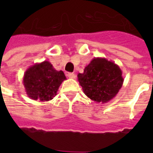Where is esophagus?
Wrapping results in <instances>:
<instances>
[{"label":"esophagus","mask_w":153,"mask_h":153,"mask_svg":"<svg viewBox=\"0 0 153 153\" xmlns=\"http://www.w3.org/2000/svg\"><path fill=\"white\" fill-rule=\"evenodd\" d=\"M67 76H68V78H70V79H74L76 78V74H74V73H68V74H67Z\"/></svg>","instance_id":"obj_1"}]
</instances>
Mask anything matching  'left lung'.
<instances>
[{"label":"left lung","instance_id":"8db88e82","mask_svg":"<svg viewBox=\"0 0 153 153\" xmlns=\"http://www.w3.org/2000/svg\"><path fill=\"white\" fill-rule=\"evenodd\" d=\"M78 80L84 94L96 102L106 103L114 98L123 85L118 65L105 58H94L79 73Z\"/></svg>","mask_w":153,"mask_h":153}]
</instances>
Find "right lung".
Segmentation results:
<instances>
[{
    "label": "right lung",
    "mask_w": 153,
    "mask_h": 153,
    "mask_svg": "<svg viewBox=\"0 0 153 153\" xmlns=\"http://www.w3.org/2000/svg\"><path fill=\"white\" fill-rule=\"evenodd\" d=\"M66 79L62 71H56L51 62L44 61L26 70L23 83L30 98L48 102L57 94L59 87Z\"/></svg>",
    "instance_id": "add662e5"
}]
</instances>
